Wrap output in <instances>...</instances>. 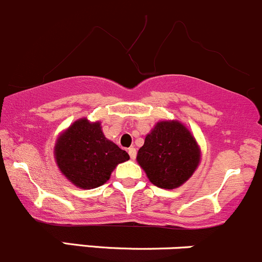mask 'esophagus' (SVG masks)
I'll return each mask as SVG.
<instances>
[{
	"label": "esophagus",
	"mask_w": 262,
	"mask_h": 262,
	"mask_svg": "<svg viewBox=\"0 0 262 262\" xmlns=\"http://www.w3.org/2000/svg\"><path fill=\"white\" fill-rule=\"evenodd\" d=\"M136 148L135 147H130L128 148V155H130V157H131V160H135L136 159Z\"/></svg>",
	"instance_id": "obj_1"
}]
</instances>
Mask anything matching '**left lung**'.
<instances>
[{"label":"left lung","mask_w":262,"mask_h":262,"mask_svg":"<svg viewBox=\"0 0 262 262\" xmlns=\"http://www.w3.org/2000/svg\"><path fill=\"white\" fill-rule=\"evenodd\" d=\"M201 159L190 130L179 121H160L147 134L137 162L157 187L172 190L187 181Z\"/></svg>","instance_id":"left-lung-1"}]
</instances>
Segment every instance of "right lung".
<instances>
[{
	"instance_id": "obj_1",
	"label": "right lung",
	"mask_w": 262,
	"mask_h": 262,
	"mask_svg": "<svg viewBox=\"0 0 262 262\" xmlns=\"http://www.w3.org/2000/svg\"><path fill=\"white\" fill-rule=\"evenodd\" d=\"M101 122L75 121L58 136L55 160L61 172L75 186L91 190L105 184L117 165L130 159L126 151L110 141Z\"/></svg>"
}]
</instances>
